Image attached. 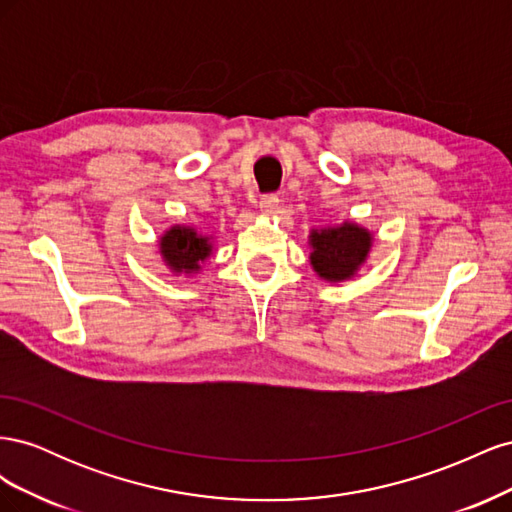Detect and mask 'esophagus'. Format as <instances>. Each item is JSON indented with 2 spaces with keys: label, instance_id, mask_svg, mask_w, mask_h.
Returning <instances> with one entry per match:
<instances>
[{
  "label": "esophagus",
  "instance_id": "1",
  "mask_svg": "<svg viewBox=\"0 0 512 512\" xmlns=\"http://www.w3.org/2000/svg\"><path fill=\"white\" fill-rule=\"evenodd\" d=\"M277 209H280V198H277L275 194H267L260 198V211L265 215H273V213H277Z\"/></svg>",
  "mask_w": 512,
  "mask_h": 512
}]
</instances>
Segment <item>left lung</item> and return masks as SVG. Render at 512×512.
Instances as JSON below:
<instances>
[{"mask_svg":"<svg viewBox=\"0 0 512 512\" xmlns=\"http://www.w3.org/2000/svg\"><path fill=\"white\" fill-rule=\"evenodd\" d=\"M371 241L374 235L354 222L320 230L314 228L309 232V245H312L309 262L318 277L331 284L350 280L367 260Z\"/></svg>","mask_w":512,"mask_h":512,"instance_id":"1","label":"left lung"}]
</instances>
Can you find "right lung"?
<instances>
[{"label":"right lung","mask_w":512,"mask_h":512,"mask_svg":"<svg viewBox=\"0 0 512 512\" xmlns=\"http://www.w3.org/2000/svg\"><path fill=\"white\" fill-rule=\"evenodd\" d=\"M213 239L198 232L194 226H170L160 239V254L173 273L192 275L200 271L213 252Z\"/></svg>","instance_id":"right-lung-1"}]
</instances>
